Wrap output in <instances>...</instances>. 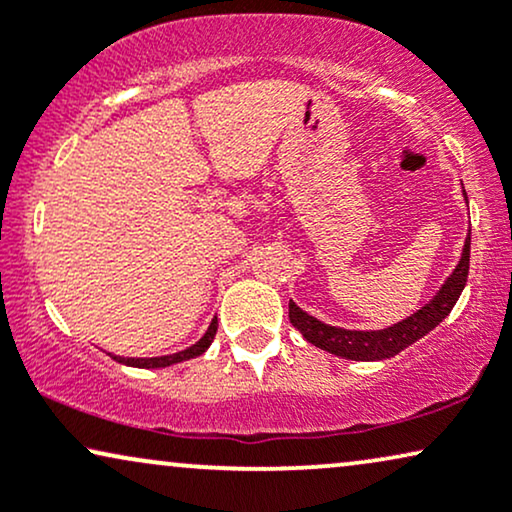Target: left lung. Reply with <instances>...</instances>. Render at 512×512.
Listing matches in <instances>:
<instances>
[{"label":"left lung","instance_id":"obj_1","mask_svg":"<svg viewBox=\"0 0 512 512\" xmlns=\"http://www.w3.org/2000/svg\"><path fill=\"white\" fill-rule=\"evenodd\" d=\"M468 268H470V232L463 244L461 261L456 265V270L447 277V282L442 284V289L437 291L433 301L423 305L418 313H414L407 320L393 324L388 329L378 331H350V329H338L329 327L320 320H315L313 315L303 313L294 301H289V320L294 327L301 331L303 338L308 343L317 345V348L327 350L331 355L345 357V360H357V362H376V360H388L402 353L404 348H409L411 343H416L418 338H423L428 331H433L444 317L451 313L456 301H459L463 287L468 282Z\"/></svg>","mask_w":512,"mask_h":512}]
</instances>
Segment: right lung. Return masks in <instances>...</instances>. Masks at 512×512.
<instances>
[{
  "label": "right lung",
  "instance_id": "add662e5",
  "mask_svg": "<svg viewBox=\"0 0 512 512\" xmlns=\"http://www.w3.org/2000/svg\"><path fill=\"white\" fill-rule=\"evenodd\" d=\"M216 329H218V320H211L207 334L195 345H190V348L181 350V353H174V355H164V357H112V360H117L119 364H126V367H138V369H159V367H169V364H176V362H183V360H192V357L202 355L204 350L209 348L211 341H214L216 336Z\"/></svg>",
  "mask_w": 512,
  "mask_h": 512
}]
</instances>
